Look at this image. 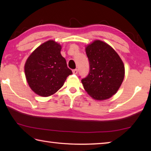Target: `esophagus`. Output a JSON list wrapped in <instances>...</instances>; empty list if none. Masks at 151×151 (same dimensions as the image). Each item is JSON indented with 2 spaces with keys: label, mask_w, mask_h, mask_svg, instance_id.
I'll list each match as a JSON object with an SVG mask.
<instances>
[{
  "label": "esophagus",
  "mask_w": 151,
  "mask_h": 151,
  "mask_svg": "<svg viewBox=\"0 0 151 151\" xmlns=\"http://www.w3.org/2000/svg\"><path fill=\"white\" fill-rule=\"evenodd\" d=\"M73 74H75V75H76V74L78 73V70L76 69H74V70H73Z\"/></svg>",
  "instance_id": "34e87169"
}]
</instances>
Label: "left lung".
<instances>
[{"mask_svg": "<svg viewBox=\"0 0 151 151\" xmlns=\"http://www.w3.org/2000/svg\"><path fill=\"white\" fill-rule=\"evenodd\" d=\"M89 73L81 80L87 93L96 100H105L116 93L123 81L124 66L113 48L101 40L86 48Z\"/></svg>", "mask_w": 151, "mask_h": 151, "instance_id": "8db88e82", "label": "left lung"}]
</instances>
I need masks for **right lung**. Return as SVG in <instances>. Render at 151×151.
<instances>
[{"mask_svg":"<svg viewBox=\"0 0 151 151\" xmlns=\"http://www.w3.org/2000/svg\"><path fill=\"white\" fill-rule=\"evenodd\" d=\"M61 47L54 40L39 46L28 58L25 75L30 88L41 96H48L62 87L66 77L73 74L65 58L60 54Z\"/></svg>","mask_w":151,"mask_h":151,"instance_id":"1","label":"right lung"}]
</instances>
